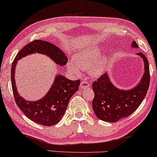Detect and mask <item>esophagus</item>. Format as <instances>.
Masks as SVG:
<instances>
[{
  "label": "esophagus",
  "mask_w": 157,
  "mask_h": 157,
  "mask_svg": "<svg viewBox=\"0 0 157 157\" xmlns=\"http://www.w3.org/2000/svg\"><path fill=\"white\" fill-rule=\"evenodd\" d=\"M90 86V83H89L88 81H81V84H80V89H83L85 88H88V87Z\"/></svg>",
  "instance_id": "1"
}]
</instances>
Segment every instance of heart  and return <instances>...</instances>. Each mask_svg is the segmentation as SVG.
<instances>
[{"instance_id": "heart-1", "label": "heart", "mask_w": 157, "mask_h": 157, "mask_svg": "<svg viewBox=\"0 0 157 157\" xmlns=\"http://www.w3.org/2000/svg\"><path fill=\"white\" fill-rule=\"evenodd\" d=\"M100 52L97 48H91L81 50L74 58V63L68 65V68L73 74L78 75L81 73L80 68L90 69L91 74L98 76L104 70L105 64L101 60L97 61Z\"/></svg>"}]
</instances>
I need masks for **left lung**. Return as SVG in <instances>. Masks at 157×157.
<instances>
[{"instance_id": "8db88e82", "label": "left lung", "mask_w": 157, "mask_h": 157, "mask_svg": "<svg viewBox=\"0 0 157 157\" xmlns=\"http://www.w3.org/2000/svg\"><path fill=\"white\" fill-rule=\"evenodd\" d=\"M132 47L138 48L135 41ZM138 56L144 62V74L141 82L131 90H121L114 86L107 74L99 77L92 83L94 97L92 107L99 119L115 123L121 118L131 115L136 111L145 98L150 83L149 66L146 57L141 52Z\"/></svg>"}]
</instances>
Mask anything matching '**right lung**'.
I'll use <instances>...</instances> for the list:
<instances>
[{"label":"right lung","mask_w":157,"mask_h":157,"mask_svg":"<svg viewBox=\"0 0 157 157\" xmlns=\"http://www.w3.org/2000/svg\"><path fill=\"white\" fill-rule=\"evenodd\" d=\"M44 54L57 64L64 66L68 58L55 44L43 40H34L24 47L16 55L11 66V86L15 101L28 118L44 126H51L60 122L66 110L69 100L78 90L80 80L71 81L63 76H57L50 91L43 98L35 101H26L16 90L14 72L17 60L32 53Z\"/></svg>","instance_id":"right-lung-1"}]
</instances>
